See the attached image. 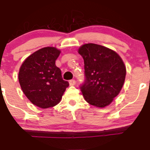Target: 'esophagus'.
<instances>
[{
    "label": "esophagus",
    "instance_id": "34e87169",
    "mask_svg": "<svg viewBox=\"0 0 150 150\" xmlns=\"http://www.w3.org/2000/svg\"><path fill=\"white\" fill-rule=\"evenodd\" d=\"M75 83H76V81H75V80H74V79L69 81V85H70V86H74Z\"/></svg>",
    "mask_w": 150,
    "mask_h": 150
}]
</instances>
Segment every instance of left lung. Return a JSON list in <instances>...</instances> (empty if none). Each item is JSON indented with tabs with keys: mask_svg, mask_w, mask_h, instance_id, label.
Masks as SVG:
<instances>
[{
	"mask_svg": "<svg viewBox=\"0 0 150 150\" xmlns=\"http://www.w3.org/2000/svg\"><path fill=\"white\" fill-rule=\"evenodd\" d=\"M84 61V81L80 86L85 100L96 107L110 105L120 93L126 69L121 57L113 50L88 43L78 49Z\"/></svg>",
	"mask_w": 150,
	"mask_h": 150,
	"instance_id": "1",
	"label": "left lung"
}]
</instances>
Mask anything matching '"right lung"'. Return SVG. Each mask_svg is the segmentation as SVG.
<instances>
[{
  "instance_id": "right-lung-1",
  "label": "right lung",
  "mask_w": 150,
  "mask_h": 150,
  "mask_svg": "<svg viewBox=\"0 0 150 150\" xmlns=\"http://www.w3.org/2000/svg\"><path fill=\"white\" fill-rule=\"evenodd\" d=\"M60 53L54 47L41 48L28 57L18 72L23 93L33 105L42 108L57 105L69 85L55 65Z\"/></svg>"
}]
</instances>
